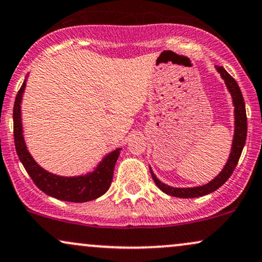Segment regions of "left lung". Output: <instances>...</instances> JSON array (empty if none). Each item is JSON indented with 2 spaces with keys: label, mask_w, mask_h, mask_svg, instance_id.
Returning a JSON list of instances; mask_svg holds the SVG:
<instances>
[{
  "label": "left lung",
  "mask_w": 262,
  "mask_h": 262,
  "mask_svg": "<svg viewBox=\"0 0 262 262\" xmlns=\"http://www.w3.org/2000/svg\"><path fill=\"white\" fill-rule=\"evenodd\" d=\"M216 70L221 75V77L226 83L228 92L232 95V101L234 105V137L232 142V148H231L230 157H228L227 163L225 164L224 169L221 170V173L217 175L216 178L213 179L210 183L203 186H197V187H187V188H179V187H171L168 186L158 180L154 174V171L151 170V177L154 179L155 184L157 185L158 188L161 191H163L164 193L169 194V196L179 197V198H194V197H201L205 196V194L211 193L215 190L223 186V185L228 180V178L231 177L233 173L234 168L239 161V157L243 151L244 145H246V139H247V114H246V104H244L243 95L239 89V85L237 84L236 79L231 76L228 72L225 70L223 66H216Z\"/></svg>",
  "instance_id": "obj_1"
}]
</instances>
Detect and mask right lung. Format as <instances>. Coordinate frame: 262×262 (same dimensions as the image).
<instances>
[{
    "instance_id": "right-lung-1",
    "label": "right lung",
    "mask_w": 262,
    "mask_h": 262,
    "mask_svg": "<svg viewBox=\"0 0 262 262\" xmlns=\"http://www.w3.org/2000/svg\"><path fill=\"white\" fill-rule=\"evenodd\" d=\"M25 85L26 79L24 83L21 84L20 89H19L14 101L13 129H14V144L16 154H18L19 160L24 165L25 170L28 171L34 184L48 196L66 202L82 203V202L93 201L95 198L102 196L111 185L112 178H114L115 164L117 162L118 156H120L121 148L112 151L106 157H104V160L98 164L97 169L87 175L65 178L48 173L47 170L39 167L34 158L31 157L28 148H26L24 137H23L20 102Z\"/></svg>"
}]
</instances>
